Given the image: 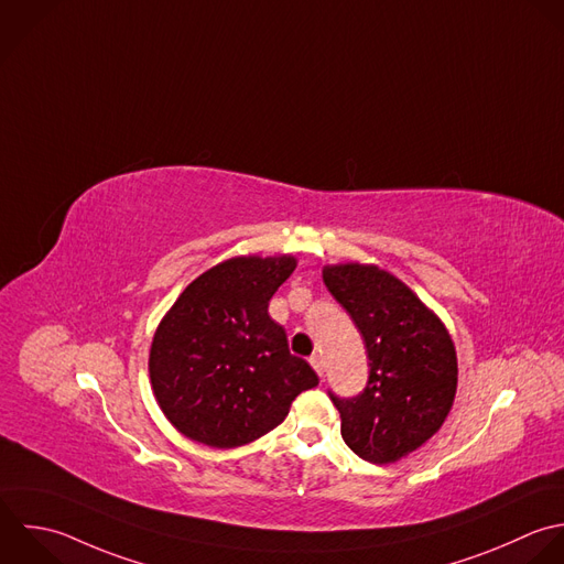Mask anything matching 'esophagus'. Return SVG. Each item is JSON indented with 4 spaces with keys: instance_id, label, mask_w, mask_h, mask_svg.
Segmentation results:
<instances>
[{
    "instance_id": "esophagus-1",
    "label": "esophagus",
    "mask_w": 564,
    "mask_h": 564,
    "mask_svg": "<svg viewBox=\"0 0 564 564\" xmlns=\"http://www.w3.org/2000/svg\"><path fill=\"white\" fill-rule=\"evenodd\" d=\"M310 365H312L314 371L323 378V373H325V362H323V358H321V356H312V358H310Z\"/></svg>"
}]
</instances>
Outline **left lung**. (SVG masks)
<instances>
[{"label": "left lung", "mask_w": 564, "mask_h": 564, "mask_svg": "<svg viewBox=\"0 0 564 564\" xmlns=\"http://www.w3.org/2000/svg\"><path fill=\"white\" fill-rule=\"evenodd\" d=\"M323 281L360 329L371 367L360 395L329 393L340 435L365 462L395 464L422 448L453 409L455 343L442 318L378 265H325Z\"/></svg>", "instance_id": "obj_1"}]
</instances>
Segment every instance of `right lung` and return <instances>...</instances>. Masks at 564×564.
<instances>
[{"mask_svg":"<svg viewBox=\"0 0 564 564\" xmlns=\"http://www.w3.org/2000/svg\"><path fill=\"white\" fill-rule=\"evenodd\" d=\"M296 257H232L191 281L160 321L149 378L164 417L210 448L246 446L276 429L318 376L290 354L270 299Z\"/></svg>","mask_w":564,"mask_h":564,"instance_id":"add662e5","label":"right lung"}]
</instances>
